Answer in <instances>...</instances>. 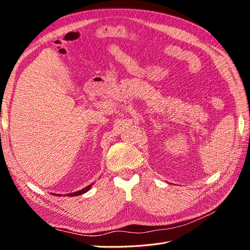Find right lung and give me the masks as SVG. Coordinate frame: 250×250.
Here are the masks:
<instances>
[{
	"mask_svg": "<svg viewBox=\"0 0 250 250\" xmlns=\"http://www.w3.org/2000/svg\"><path fill=\"white\" fill-rule=\"evenodd\" d=\"M93 185H89V186H87L86 188H82V190H80V191H77V192H74V193H70V194H67V196H78V195H81V194H84V193H86L89 188H90V187H92Z\"/></svg>",
	"mask_w": 250,
	"mask_h": 250,
	"instance_id": "add662e5",
	"label": "right lung"
}]
</instances>
